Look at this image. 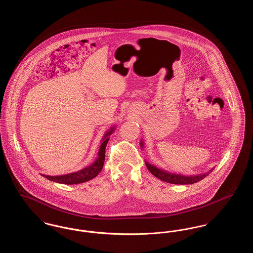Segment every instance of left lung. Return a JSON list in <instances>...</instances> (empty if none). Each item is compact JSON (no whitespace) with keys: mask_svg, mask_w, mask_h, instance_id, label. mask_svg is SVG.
Segmentation results:
<instances>
[{"mask_svg":"<svg viewBox=\"0 0 253 253\" xmlns=\"http://www.w3.org/2000/svg\"><path fill=\"white\" fill-rule=\"evenodd\" d=\"M141 143V146H142ZM146 166L148 169L151 171L152 174H154L156 177L160 180L164 181V182H168L170 184H179V185H188V184H194L196 182H199L202 179H204L207 175H209V173L211 171H209L204 174H199V175H192V176H186V175H182V174H177V173H170L167 172L163 169L157 168L156 166H153L151 164H149L148 162H145Z\"/></svg>","mask_w":253,"mask_h":253,"instance_id":"obj_1","label":"left lung"}]
</instances>
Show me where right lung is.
<instances>
[{"label":"right lung","mask_w":253,"mask_h":253,"mask_svg":"<svg viewBox=\"0 0 253 253\" xmlns=\"http://www.w3.org/2000/svg\"><path fill=\"white\" fill-rule=\"evenodd\" d=\"M113 131H114V128L105 133V135L102 139V143L99 148L98 157L96 158V161L91 166H88L79 171L64 174V175H60V176H49V175H43V174L42 175L49 180L55 181V182L61 183V184H68V185L80 184V183H84V182L90 180V179H93L103 168L104 159H105V148L108 143V136L111 134V132H113Z\"/></svg>","instance_id":"1"}]
</instances>
